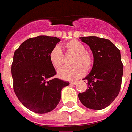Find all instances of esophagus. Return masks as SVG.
Instances as JSON below:
<instances>
[{"mask_svg":"<svg viewBox=\"0 0 132 132\" xmlns=\"http://www.w3.org/2000/svg\"><path fill=\"white\" fill-rule=\"evenodd\" d=\"M77 82H70V85H77Z\"/></svg>","mask_w":132,"mask_h":132,"instance_id":"obj_1","label":"esophagus"}]
</instances>
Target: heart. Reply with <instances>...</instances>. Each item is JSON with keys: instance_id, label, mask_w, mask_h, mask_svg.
Here are the masks:
<instances>
[{"instance_id": "1", "label": "heart", "mask_w": 132, "mask_h": 132, "mask_svg": "<svg viewBox=\"0 0 132 132\" xmlns=\"http://www.w3.org/2000/svg\"><path fill=\"white\" fill-rule=\"evenodd\" d=\"M65 48L76 55L72 60V66L64 67L58 72V76L65 80H75L83 77L86 70H89L93 65V58L85 52V45L79 41L72 40L65 44ZM50 63L55 69H60L64 64V55L58 46L50 50L48 55Z\"/></svg>"}]
</instances>
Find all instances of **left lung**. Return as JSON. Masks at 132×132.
<instances>
[{"label":"left lung","mask_w":132,"mask_h":132,"mask_svg":"<svg viewBox=\"0 0 132 132\" xmlns=\"http://www.w3.org/2000/svg\"><path fill=\"white\" fill-rule=\"evenodd\" d=\"M91 49L94 62L90 73L84 78L88 89L78 97L89 109L106 108L117 97L121 86L123 64L120 50L109 40L96 36L81 37Z\"/></svg>","instance_id":"1"}]
</instances>
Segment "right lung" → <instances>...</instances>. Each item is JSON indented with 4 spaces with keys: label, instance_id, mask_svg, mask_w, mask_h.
<instances>
[{
    "label": "right lung",
    "instance_id": "right-lung-1",
    "mask_svg": "<svg viewBox=\"0 0 132 132\" xmlns=\"http://www.w3.org/2000/svg\"><path fill=\"white\" fill-rule=\"evenodd\" d=\"M60 40L40 35L29 38L15 51L11 65L13 89L26 108L38 114L50 112L57 106L62 89L70 85L58 78L50 63V50Z\"/></svg>",
    "mask_w": 132,
    "mask_h": 132
}]
</instances>
